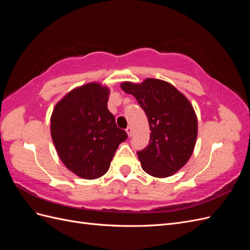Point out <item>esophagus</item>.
<instances>
[{
	"label": "esophagus",
	"mask_w": 250,
	"mask_h": 250,
	"mask_svg": "<svg viewBox=\"0 0 250 250\" xmlns=\"http://www.w3.org/2000/svg\"><path fill=\"white\" fill-rule=\"evenodd\" d=\"M126 132H127V134H128V137H131V135H132V129H131V127H127V128H126Z\"/></svg>",
	"instance_id": "1"
}]
</instances>
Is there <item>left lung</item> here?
<instances>
[{
    "label": "left lung",
    "mask_w": 250,
    "mask_h": 250,
    "mask_svg": "<svg viewBox=\"0 0 250 250\" xmlns=\"http://www.w3.org/2000/svg\"><path fill=\"white\" fill-rule=\"evenodd\" d=\"M121 87L135 97L149 121V144L137 152L143 170L155 177L173 175L191 157L197 138V118L191 103L163 80L124 82Z\"/></svg>",
    "instance_id": "left-lung-1"
}]
</instances>
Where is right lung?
Segmentation results:
<instances>
[{
	"mask_svg": "<svg viewBox=\"0 0 250 250\" xmlns=\"http://www.w3.org/2000/svg\"><path fill=\"white\" fill-rule=\"evenodd\" d=\"M109 90L98 83L78 87L59 101L51 118V135L65 167L81 178L107 172L128 135L107 108Z\"/></svg>",
	"mask_w": 250,
	"mask_h": 250,
	"instance_id": "add662e5",
	"label": "right lung"
}]
</instances>
